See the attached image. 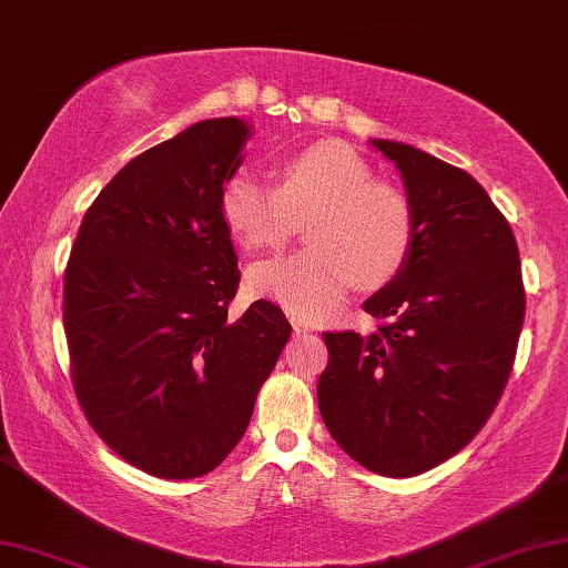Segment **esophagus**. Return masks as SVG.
<instances>
[{
  "instance_id": "34e87169",
  "label": "esophagus",
  "mask_w": 568,
  "mask_h": 568,
  "mask_svg": "<svg viewBox=\"0 0 568 568\" xmlns=\"http://www.w3.org/2000/svg\"><path fill=\"white\" fill-rule=\"evenodd\" d=\"M292 327H294V335H304V333H310V325H307V322H302V320H296V317H292Z\"/></svg>"
}]
</instances>
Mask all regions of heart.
<instances>
[{"label": "heart", "mask_w": 568, "mask_h": 568, "mask_svg": "<svg viewBox=\"0 0 568 568\" xmlns=\"http://www.w3.org/2000/svg\"><path fill=\"white\" fill-rule=\"evenodd\" d=\"M221 215L243 248H278L304 221L310 246L256 261L246 286L300 320H320L355 284L381 286L404 268L414 246V211L388 182L373 180L351 146L322 142L294 154L272 185L251 170L231 174Z\"/></svg>", "instance_id": "obj_1"}]
</instances>
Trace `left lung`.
Wrapping results in <instances>:
<instances>
[{"label":"left lung","mask_w":568,"mask_h":568,"mask_svg":"<svg viewBox=\"0 0 568 568\" xmlns=\"http://www.w3.org/2000/svg\"><path fill=\"white\" fill-rule=\"evenodd\" d=\"M404 180L414 246L363 302L371 335L325 333L317 381L333 439L365 469L414 477L483 429L508 383L526 314L510 223L465 170L412 144L371 139Z\"/></svg>","instance_id":"1"}]
</instances>
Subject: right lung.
<instances>
[{"instance_id":"right-lung-1","label":"right lung","mask_w":568,"mask_h":568,"mask_svg":"<svg viewBox=\"0 0 568 568\" xmlns=\"http://www.w3.org/2000/svg\"><path fill=\"white\" fill-rule=\"evenodd\" d=\"M251 124L205 119L134 156L83 215L63 322L85 418L121 459L162 479L211 473L254 414L292 325L241 282L221 193Z\"/></svg>"}]
</instances>
